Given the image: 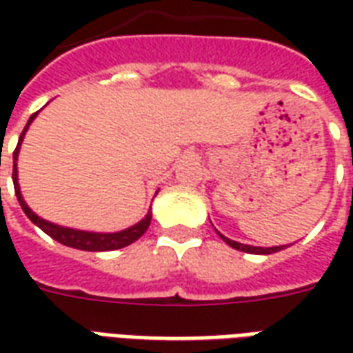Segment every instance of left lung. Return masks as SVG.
<instances>
[{
	"label": "left lung",
	"instance_id": "left-lung-1",
	"mask_svg": "<svg viewBox=\"0 0 353 353\" xmlns=\"http://www.w3.org/2000/svg\"><path fill=\"white\" fill-rule=\"evenodd\" d=\"M39 113V111H37ZM37 113L30 117V121L24 126V130L20 134L19 145L12 153V183H14V194L19 199L20 208L24 210V214L28 215V219L37 225L39 229L49 234L52 240H57L60 244L68 245V248H75V250H83V252H105V250H121V248H126V245L134 244L139 236H143V232L149 229V223H151V214H147L141 221H138L136 225H132L128 229L119 230V232H88V230H79V229H70V227H62V225H57V223L47 221L39 215L35 214L32 208L28 206L26 200L20 192L19 185V168H17V161H19V151L22 141H24V136H26L30 124L34 123V119L37 117Z\"/></svg>",
	"mask_w": 353,
	"mask_h": 353
}]
</instances>
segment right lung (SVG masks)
<instances>
[{
    "instance_id": "right-lung-1",
    "label": "right lung",
    "mask_w": 353,
    "mask_h": 353,
    "mask_svg": "<svg viewBox=\"0 0 353 353\" xmlns=\"http://www.w3.org/2000/svg\"><path fill=\"white\" fill-rule=\"evenodd\" d=\"M225 240V238H223ZM227 244L230 245V248H234V250H240V252H245V253H274V252H280L281 248H253V245H244V244H238V242H234V240H225Z\"/></svg>"
}]
</instances>
